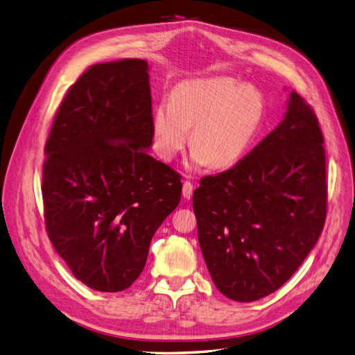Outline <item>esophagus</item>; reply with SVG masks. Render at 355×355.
Returning <instances> with one entry per match:
<instances>
[{"label":"esophagus","instance_id":"1","mask_svg":"<svg viewBox=\"0 0 355 355\" xmlns=\"http://www.w3.org/2000/svg\"><path fill=\"white\" fill-rule=\"evenodd\" d=\"M192 193H193V184L189 180H186L183 183V196L186 200H189V198L192 196Z\"/></svg>","mask_w":355,"mask_h":355}]
</instances>
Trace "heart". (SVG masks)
<instances>
[{
  "instance_id": "1",
  "label": "heart",
  "mask_w": 355,
  "mask_h": 355,
  "mask_svg": "<svg viewBox=\"0 0 355 355\" xmlns=\"http://www.w3.org/2000/svg\"><path fill=\"white\" fill-rule=\"evenodd\" d=\"M263 104L257 90L232 78H200L180 83L169 101L154 110V148L163 160L183 150L189 130L193 163L225 169L242 157L257 131Z\"/></svg>"
}]
</instances>
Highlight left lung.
<instances>
[{"label": "left lung", "instance_id": "1", "mask_svg": "<svg viewBox=\"0 0 355 355\" xmlns=\"http://www.w3.org/2000/svg\"><path fill=\"white\" fill-rule=\"evenodd\" d=\"M279 125L234 166L193 192L198 241L213 283L251 302L279 289L316 245L327 219L324 135L292 90Z\"/></svg>", "mask_w": 355, "mask_h": 355}]
</instances>
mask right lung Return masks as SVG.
Returning <instances> with one entry per match:
<instances>
[{"label": "right lung", "instance_id": "obj_1", "mask_svg": "<svg viewBox=\"0 0 355 355\" xmlns=\"http://www.w3.org/2000/svg\"><path fill=\"white\" fill-rule=\"evenodd\" d=\"M148 63L122 59L81 73L45 144V230L90 289L119 292L144 270L151 239L181 198V175L155 160Z\"/></svg>", "mask_w": 355, "mask_h": 355}]
</instances>
